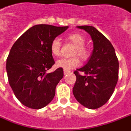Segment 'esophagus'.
Returning <instances> with one entry per match:
<instances>
[{
	"label": "esophagus",
	"mask_w": 131,
	"mask_h": 131,
	"mask_svg": "<svg viewBox=\"0 0 131 131\" xmlns=\"http://www.w3.org/2000/svg\"><path fill=\"white\" fill-rule=\"evenodd\" d=\"M63 73H64V74L66 75L68 74V73H70V71H68V70H63Z\"/></svg>",
	"instance_id": "34e87169"
}]
</instances>
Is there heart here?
Here are the masks:
<instances>
[{
  "instance_id": "b5f03b06",
  "label": "heart",
  "mask_w": 131,
  "mask_h": 131,
  "mask_svg": "<svg viewBox=\"0 0 131 131\" xmlns=\"http://www.w3.org/2000/svg\"><path fill=\"white\" fill-rule=\"evenodd\" d=\"M67 38L75 46L73 54H78L82 59L85 60L89 56V50L85 46V39L81 34L78 33H73L69 34ZM60 40L55 38L52 40L50 43V52L55 56H57L60 54ZM80 64V60L76 56L71 58H61L56 61V67L63 68L64 70H71L75 67H77Z\"/></svg>"
}]
</instances>
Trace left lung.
<instances>
[{
  "instance_id": "1",
  "label": "left lung",
  "mask_w": 131,
  "mask_h": 131,
  "mask_svg": "<svg viewBox=\"0 0 131 131\" xmlns=\"http://www.w3.org/2000/svg\"><path fill=\"white\" fill-rule=\"evenodd\" d=\"M91 36L93 50L88 63L74 71L76 81L73 93L78 101L89 109L107 103L118 80L119 63L111 43L93 26H79ZM79 72L84 73L81 76Z\"/></svg>"
}]
</instances>
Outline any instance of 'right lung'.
Segmentation results:
<instances>
[{
    "instance_id": "add662e5",
    "label": "right lung",
    "mask_w": 131,
    "mask_h": 131,
    "mask_svg": "<svg viewBox=\"0 0 131 131\" xmlns=\"http://www.w3.org/2000/svg\"><path fill=\"white\" fill-rule=\"evenodd\" d=\"M68 28L34 26L16 40L10 50L6 60L9 84L18 100L26 107L42 108L53 99L63 70L58 68L46 73L55 63L50 43Z\"/></svg>"
}]
</instances>
